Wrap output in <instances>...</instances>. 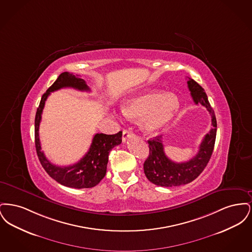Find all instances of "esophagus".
<instances>
[{
	"label": "esophagus",
	"instance_id": "esophagus-1",
	"mask_svg": "<svg viewBox=\"0 0 252 252\" xmlns=\"http://www.w3.org/2000/svg\"><path fill=\"white\" fill-rule=\"evenodd\" d=\"M132 136H133V132L130 129H124L123 130V138H122V140H123L124 143H126V140L128 138L132 137Z\"/></svg>",
	"mask_w": 252,
	"mask_h": 252
}]
</instances>
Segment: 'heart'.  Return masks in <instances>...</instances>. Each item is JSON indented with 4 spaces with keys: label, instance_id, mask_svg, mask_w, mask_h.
Masks as SVG:
<instances>
[{
    "label": "heart",
    "instance_id": "1",
    "mask_svg": "<svg viewBox=\"0 0 252 252\" xmlns=\"http://www.w3.org/2000/svg\"><path fill=\"white\" fill-rule=\"evenodd\" d=\"M180 109V101L174 94H163L150 90L127 100L125 115L130 119H142V126L148 133L159 131L173 120Z\"/></svg>",
    "mask_w": 252,
    "mask_h": 252
}]
</instances>
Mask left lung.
I'll return each mask as SVG.
<instances>
[{"mask_svg":"<svg viewBox=\"0 0 252 252\" xmlns=\"http://www.w3.org/2000/svg\"><path fill=\"white\" fill-rule=\"evenodd\" d=\"M193 102L201 104L211 114L213 127L204 137L195 156L185 162H175L164 153L161 136L149 140V156L144 163V174L148 180L158 186H180L195 180L207 166L215 147L216 137V114L211 107L203 88L192 78L187 81Z\"/></svg>","mask_w":252,"mask_h":252,"instance_id":"obj_1","label":"left lung"}]
</instances>
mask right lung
<instances>
[{
  "label": "right lung",
  "instance_id": "obj_1",
  "mask_svg": "<svg viewBox=\"0 0 252 252\" xmlns=\"http://www.w3.org/2000/svg\"><path fill=\"white\" fill-rule=\"evenodd\" d=\"M62 88H73L78 91L90 92L84 79L68 72H62L46 93L41 97L36 109L35 118V144L38 159L49 176L60 184L75 188H92L96 186L105 177L108 165V154L110 150L122 143V131L113 135L97 133L93 139L89 151L78 162L69 166H58L49 161L41 151L38 128L45 101L51 93Z\"/></svg>",
  "mask_w": 252,
  "mask_h": 252
}]
</instances>
